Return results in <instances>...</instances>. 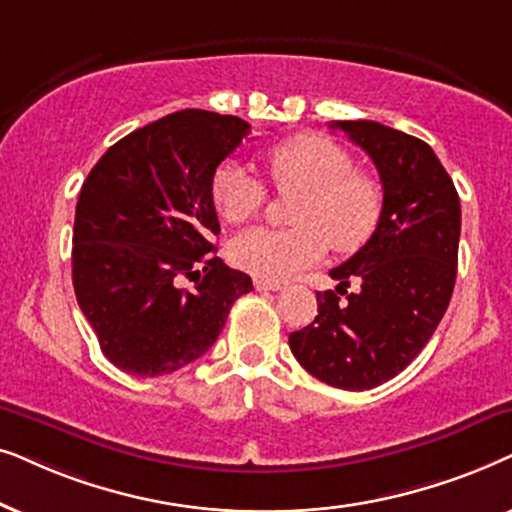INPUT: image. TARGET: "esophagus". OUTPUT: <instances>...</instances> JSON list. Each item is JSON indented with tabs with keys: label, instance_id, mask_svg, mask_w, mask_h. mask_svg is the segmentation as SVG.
I'll return each instance as SVG.
<instances>
[{
	"label": "esophagus",
	"instance_id": "obj_1",
	"mask_svg": "<svg viewBox=\"0 0 512 512\" xmlns=\"http://www.w3.org/2000/svg\"><path fill=\"white\" fill-rule=\"evenodd\" d=\"M255 288L264 292V290H281L283 285L276 283V281H264V278H255Z\"/></svg>",
	"mask_w": 512,
	"mask_h": 512
}]
</instances>
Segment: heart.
Returning a JSON list of instances; mask_svg holds the SVG:
<instances>
[{"label":"heart","instance_id":"obj_1","mask_svg":"<svg viewBox=\"0 0 512 512\" xmlns=\"http://www.w3.org/2000/svg\"><path fill=\"white\" fill-rule=\"evenodd\" d=\"M271 182L297 194L290 229L257 227L229 245L236 267L264 281H285L323 260L327 245L353 252L370 241L384 213L377 175L356 168L353 154L325 135L304 133L267 149ZM213 203L227 222L241 224L267 203V187L248 166L227 161L213 177Z\"/></svg>","mask_w":512,"mask_h":512}]
</instances>
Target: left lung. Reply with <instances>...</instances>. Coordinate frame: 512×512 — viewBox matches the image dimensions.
Segmentation results:
<instances>
[{"label":"left lung","mask_w":512,"mask_h":512,"mask_svg":"<svg viewBox=\"0 0 512 512\" xmlns=\"http://www.w3.org/2000/svg\"><path fill=\"white\" fill-rule=\"evenodd\" d=\"M379 170L384 213L351 260L316 292L318 316L290 335L299 365L325 384L367 391L400 374L445 316L459 262L461 206L424 140L377 121H337ZM351 280L361 288L346 293ZM339 294H346L342 300Z\"/></svg>","instance_id":"8db88e82"}]
</instances>
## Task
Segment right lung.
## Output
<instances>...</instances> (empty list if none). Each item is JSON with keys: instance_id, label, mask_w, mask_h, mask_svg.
<instances>
[{"instance_id": "right-lung-1", "label": "right lung", "mask_w": 512, "mask_h": 512, "mask_svg": "<svg viewBox=\"0 0 512 512\" xmlns=\"http://www.w3.org/2000/svg\"><path fill=\"white\" fill-rule=\"evenodd\" d=\"M248 133L238 117L182 109L128 133L88 173L74 215L72 283L119 370L161 377L201 358L231 304L252 290L213 245L215 170Z\"/></svg>"}]
</instances>
